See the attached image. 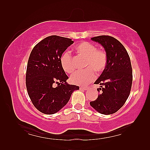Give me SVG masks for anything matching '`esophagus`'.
Masks as SVG:
<instances>
[{
	"label": "esophagus",
	"instance_id": "obj_1",
	"mask_svg": "<svg viewBox=\"0 0 150 150\" xmlns=\"http://www.w3.org/2000/svg\"><path fill=\"white\" fill-rule=\"evenodd\" d=\"M81 90H87L89 88L88 86H81L80 88Z\"/></svg>",
	"mask_w": 150,
	"mask_h": 150
}]
</instances>
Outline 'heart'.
Listing matches in <instances>:
<instances>
[{"label":"heart","instance_id":"heart-1","mask_svg":"<svg viewBox=\"0 0 150 150\" xmlns=\"http://www.w3.org/2000/svg\"><path fill=\"white\" fill-rule=\"evenodd\" d=\"M79 55L86 58L84 70L76 71L70 77V81L74 84L84 85L90 83L95 78V73L103 72L106 69L108 57L107 53L103 50H99L95 44L86 41L78 44L75 47ZM60 63L64 71L72 73L75 69L73 57L70 53L64 52L60 57Z\"/></svg>","mask_w":150,"mask_h":150}]
</instances>
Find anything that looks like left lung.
Wrapping results in <instances>:
<instances>
[{"label":"left lung","instance_id":"obj_1","mask_svg":"<svg viewBox=\"0 0 150 150\" xmlns=\"http://www.w3.org/2000/svg\"><path fill=\"white\" fill-rule=\"evenodd\" d=\"M91 40L104 47L108 62L95 82L100 85L97 89L100 94L96 100L90 102V105L102 114H113L123 106L131 91L133 74L129 56L122 44L113 37L100 35Z\"/></svg>","mask_w":150,"mask_h":150}]
</instances>
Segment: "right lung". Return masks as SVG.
Instances as JSON below:
<instances>
[{"label":"right lung","mask_w":150,"mask_h":150,"mask_svg":"<svg viewBox=\"0 0 150 150\" xmlns=\"http://www.w3.org/2000/svg\"><path fill=\"white\" fill-rule=\"evenodd\" d=\"M73 43L69 38L52 35L37 44L30 53L26 75L28 93L33 106L44 114L59 111L73 91L79 89L67 83L68 77L60 63V56Z\"/></svg>","instance_id":"obj_1"}]
</instances>
